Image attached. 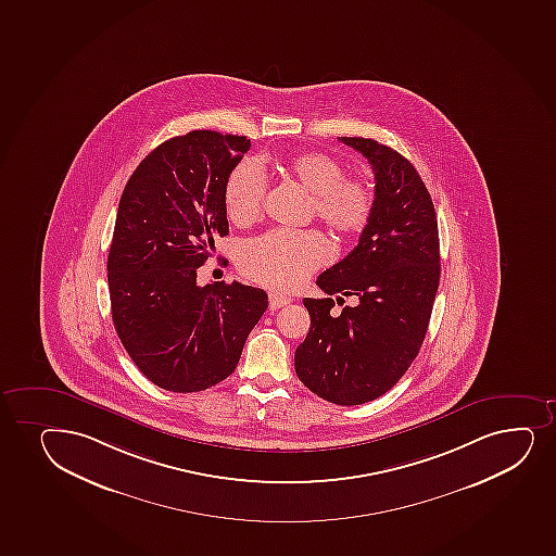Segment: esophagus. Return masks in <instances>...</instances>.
I'll use <instances>...</instances> for the list:
<instances>
[{
    "mask_svg": "<svg viewBox=\"0 0 556 556\" xmlns=\"http://www.w3.org/2000/svg\"><path fill=\"white\" fill-rule=\"evenodd\" d=\"M293 301L288 294L270 293L268 294V306L270 309H278V307L288 306L289 302Z\"/></svg>",
    "mask_w": 556,
    "mask_h": 556,
    "instance_id": "obj_1",
    "label": "esophagus"
}]
</instances>
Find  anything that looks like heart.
Returning a JSON list of instances; mask_svg holds the SVG:
<instances>
[{"instance_id": "heart-1", "label": "heart", "mask_w": 556, "mask_h": 556, "mask_svg": "<svg viewBox=\"0 0 556 556\" xmlns=\"http://www.w3.org/2000/svg\"><path fill=\"white\" fill-rule=\"evenodd\" d=\"M288 170L312 192L315 215L338 233H356L369 223L375 192L369 181L345 178V168L325 153H302ZM267 174L260 161L244 160L224 187V207L231 223L249 224L262 213ZM332 249L317 230L275 228L243 244L239 267L252 280L273 289H291L330 260Z\"/></svg>"}]
</instances>
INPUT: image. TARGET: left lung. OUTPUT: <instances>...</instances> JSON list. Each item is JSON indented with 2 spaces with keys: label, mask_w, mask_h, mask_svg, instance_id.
Masks as SVG:
<instances>
[{
  "label": "left lung",
  "mask_w": 556,
  "mask_h": 556,
  "mask_svg": "<svg viewBox=\"0 0 556 556\" xmlns=\"http://www.w3.org/2000/svg\"><path fill=\"white\" fill-rule=\"evenodd\" d=\"M339 141L372 166L375 207L351 254L317 278L328 299H304L312 326L294 370L315 395L354 406L388 393L421 349L440 286V237L432 199L404 155L364 137ZM330 293L357 304L336 316Z\"/></svg>",
  "instance_id": "1"
}]
</instances>
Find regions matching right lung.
I'll return each instance as SVG.
<instances>
[{
  "mask_svg": "<svg viewBox=\"0 0 556 556\" xmlns=\"http://www.w3.org/2000/svg\"><path fill=\"white\" fill-rule=\"evenodd\" d=\"M250 139L194 129L163 142L122 192L109 249L115 330L150 382L174 393L230 377L267 309L263 289L197 283V268L228 236L224 187Z\"/></svg>",
  "mask_w": 556,
  "mask_h": 556,
  "instance_id": "add662e5",
  "label": "right lung"
}]
</instances>
